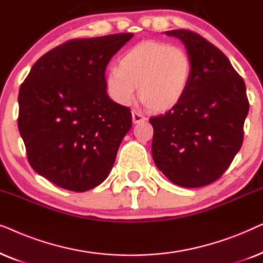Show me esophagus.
I'll use <instances>...</instances> for the list:
<instances>
[{"label": "esophagus", "instance_id": "obj_1", "mask_svg": "<svg viewBox=\"0 0 263 263\" xmlns=\"http://www.w3.org/2000/svg\"><path fill=\"white\" fill-rule=\"evenodd\" d=\"M132 116H133V123L134 124L141 123V122H145L147 120L141 112H139V111H133Z\"/></svg>", "mask_w": 263, "mask_h": 263}]
</instances>
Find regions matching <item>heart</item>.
I'll use <instances>...</instances> for the list:
<instances>
[{
    "mask_svg": "<svg viewBox=\"0 0 263 263\" xmlns=\"http://www.w3.org/2000/svg\"><path fill=\"white\" fill-rule=\"evenodd\" d=\"M192 57L185 49L159 41L139 43L124 52L118 67L105 74L107 95L120 105H130L136 87L149 109L165 111L177 105L189 87Z\"/></svg>",
    "mask_w": 263,
    "mask_h": 263,
    "instance_id": "heart-1",
    "label": "heart"
}]
</instances>
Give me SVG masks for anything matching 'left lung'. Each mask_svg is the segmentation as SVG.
Listing matches in <instances>:
<instances>
[{"label": "left lung", "instance_id": "obj_1", "mask_svg": "<svg viewBox=\"0 0 263 263\" xmlns=\"http://www.w3.org/2000/svg\"><path fill=\"white\" fill-rule=\"evenodd\" d=\"M193 61L189 87L177 105L149 118L157 167L175 184L199 188L221 177L243 143L249 111L246 84L228 57L200 34L172 30Z\"/></svg>", "mask_w": 263, "mask_h": 263}]
</instances>
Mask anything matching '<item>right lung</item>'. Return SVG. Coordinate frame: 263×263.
Masks as SVG:
<instances>
[{
    "label": "right lung",
    "instance_id": "obj_1",
    "mask_svg": "<svg viewBox=\"0 0 263 263\" xmlns=\"http://www.w3.org/2000/svg\"><path fill=\"white\" fill-rule=\"evenodd\" d=\"M133 35L68 41L43 55L21 85L17 125L28 161L60 188L86 192L114 166L132 112L107 96L105 69Z\"/></svg>",
    "mask_w": 263,
    "mask_h": 263
}]
</instances>
